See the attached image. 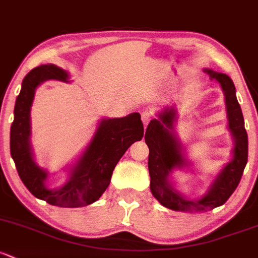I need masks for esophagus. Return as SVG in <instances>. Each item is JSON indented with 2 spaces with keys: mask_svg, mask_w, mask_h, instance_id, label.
<instances>
[{
  "mask_svg": "<svg viewBox=\"0 0 258 258\" xmlns=\"http://www.w3.org/2000/svg\"><path fill=\"white\" fill-rule=\"evenodd\" d=\"M152 117H153V113H152L151 111H148V110L143 111L142 115H141V118H142V122H143V124H145V127L150 123Z\"/></svg>",
  "mask_w": 258,
  "mask_h": 258,
  "instance_id": "esophagus-1",
  "label": "esophagus"
}]
</instances>
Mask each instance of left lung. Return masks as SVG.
Here are the masks:
<instances>
[{"label": "left lung", "instance_id": "left-lung-1", "mask_svg": "<svg viewBox=\"0 0 258 258\" xmlns=\"http://www.w3.org/2000/svg\"><path fill=\"white\" fill-rule=\"evenodd\" d=\"M204 72L221 86L226 106L227 130L234 141V148L231 152V161L221 168L202 198L189 199L175 188L170 179L175 169H191L193 165L186 158L185 147L174 132L175 122L178 121L177 107H163V110L157 113V118H153L146 130L145 140L150 148L148 170L151 191L163 207L175 211L193 213L221 207L237 188L247 163V132L245 130L242 111L236 99L234 83L231 78L222 73L211 69H204Z\"/></svg>", "mask_w": 258, "mask_h": 258}]
</instances>
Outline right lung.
Segmentation results:
<instances>
[{"label":"right lung","mask_w":258,"mask_h":258,"mask_svg":"<svg viewBox=\"0 0 258 258\" xmlns=\"http://www.w3.org/2000/svg\"><path fill=\"white\" fill-rule=\"evenodd\" d=\"M47 80L70 83L69 73L45 64L24 77L11 126V156L23 184L38 199L60 208L86 207L106 190L116 164L130 146L142 140L145 130L141 115L134 112L120 118H101L89 145L67 169V180L58 188H48L49 173L37 164L31 146V107L38 86Z\"/></svg>","instance_id":"right-lung-1"}]
</instances>
